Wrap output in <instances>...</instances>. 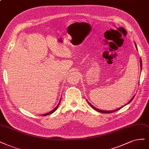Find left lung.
Segmentation results:
<instances>
[{
    "instance_id": "8db88e82",
    "label": "left lung",
    "mask_w": 149,
    "mask_h": 149,
    "mask_svg": "<svg viewBox=\"0 0 149 149\" xmlns=\"http://www.w3.org/2000/svg\"><path fill=\"white\" fill-rule=\"evenodd\" d=\"M141 67L142 68V61H141ZM134 97L135 96H134V97H132V98L131 99V100H130V101L129 102H128V103L127 104H130V102L133 100V99H134ZM88 104L91 105V107L92 108V109H94V110H95L96 111H99V112H100V113H113V112H115L116 111H118V110H119L120 109H121V108L123 107H121V108H120V109H116V110H111V111H103V110H99V109H96V108H95L94 107H93V106H92L90 103H89V102H88ZM126 104V105H127ZM124 107V106H123Z\"/></svg>"
}]
</instances>
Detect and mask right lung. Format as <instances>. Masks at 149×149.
I'll return each instance as SVG.
<instances>
[{
  "label": "right lung",
  "instance_id": "obj_1",
  "mask_svg": "<svg viewBox=\"0 0 149 149\" xmlns=\"http://www.w3.org/2000/svg\"><path fill=\"white\" fill-rule=\"evenodd\" d=\"M60 102H59V104H60ZM59 104H58V105L56 107L55 109L53 110H52L51 111H50V112H49V113H46V114H44V115H42V116H47V115H50V114H51V113H54L56 110H57V109H58V105H59Z\"/></svg>",
  "mask_w": 149,
  "mask_h": 149
}]
</instances>
